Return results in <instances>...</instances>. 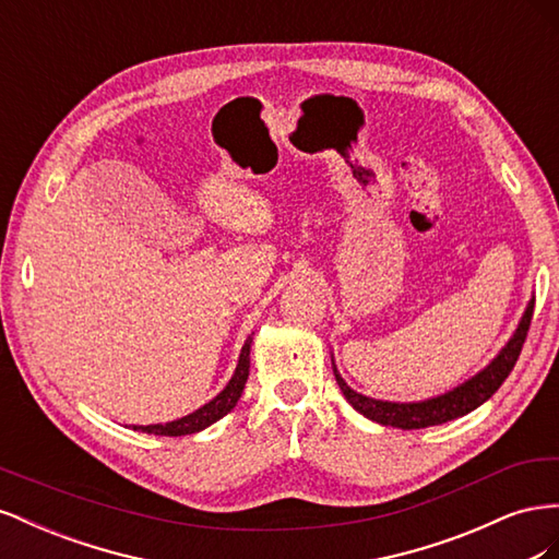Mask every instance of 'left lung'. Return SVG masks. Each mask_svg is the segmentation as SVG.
<instances>
[{
    "label": "left lung",
    "instance_id": "8db88e82",
    "mask_svg": "<svg viewBox=\"0 0 559 559\" xmlns=\"http://www.w3.org/2000/svg\"><path fill=\"white\" fill-rule=\"evenodd\" d=\"M532 314H534V296L527 302V308H524V312L520 317V324L513 331V335L509 337V343L499 349V354L492 361H489L483 370H478L476 376L468 378L466 382L450 389V392L425 399V401H382V399L366 396V394L357 392V389H352L343 380L341 370L335 368V359L331 354L333 376L352 408L361 413L364 417L378 421V425H382V427L425 429V427L445 425V421H452L456 417L468 415L471 411H476L478 405H483L489 396H492L503 384V380L509 378V373L513 370L520 352H522L524 337H527Z\"/></svg>",
    "mask_w": 559,
    "mask_h": 559
}]
</instances>
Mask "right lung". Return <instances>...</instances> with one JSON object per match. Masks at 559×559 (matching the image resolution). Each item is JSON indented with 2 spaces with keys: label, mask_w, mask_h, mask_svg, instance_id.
<instances>
[{
  "label": "right lung",
  "mask_w": 559,
  "mask_h": 559,
  "mask_svg": "<svg viewBox=\"0 0 559 559\" xmlns=\"http://www.w3.org/2000/svg\"><path fill=\"white\" fill-rule=\"evenodd\" d=\"M251 335L247 337L242 349H240V359H238V366H235L233 378L228 380V384L212 401H207L205 405H200L198 411L183 415L179 419L165 421V425H146V427L144 425H132V431L154 433V436H189V433H198L202 429L212 427L214 421H218L224 415H228L235 408V405H238V401H240V396L245 392L247 378H249Z\"/></svg>",
  "instance_id": "obj_1"
}]
</instances>
